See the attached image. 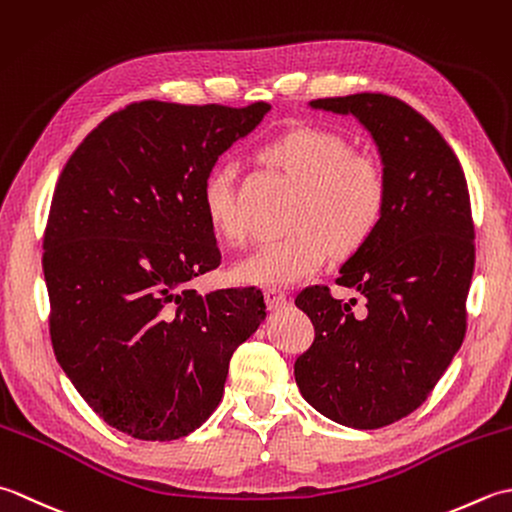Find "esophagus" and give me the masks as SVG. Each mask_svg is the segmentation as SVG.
<instances>
[{
	"instance_id": "1",
	"label": "esophagus",
	"mask_w": 512,
	"mask_h": 512,
	"mask_svg": "<svg viewBox=\"0 0 512 512\" xmlns=\"http://www.w3.org/2000/svg\"><path fill=\"white\" fill-rule=\"evenodd\" d=\"M265 302H267V309H269V311L280 309V307L287 305V294H285L283 289L271 287V289L265 291Z\"/></svg>"
}]
</instances>
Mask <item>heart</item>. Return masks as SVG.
<instances>
[{
	"label": "heart",
	"mask_w": 512,
	"mask_h": 512,
	"mask_svg": "<svg viewBox=\"0 0 512 512\" xmlns=\"http://www.w3.org/2000/svg\"><path fill=\"white\" fill-rule=\"evenodd\" d=\"M263 159L298 183L291 232L267 241L234 265L238 283L278 287L307 278L331 249L349 256L369 241L387 210V172L369 154L351 152L347 139L318 125H296L263 145ZM207 223L227 243L241 241L236 179L229 163L207 172L201 187Z\"/></svg>",
	"instance_id": "1"
}]
</instances>
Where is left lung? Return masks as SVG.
<instances>
[{"instance_id": "1", "label": "left lung", "mask_w": 512, "mask_h": 512, "mask_svg": "<svg viewBox=\"0 0 512 512\" xmlns=\"http://www.w3.org/2000/svg\"><path fill=\"white\" fill-rule=\"evenodd\" d=\"M311 108L353 114L378 145L387 210L373 236L340 267L349 302L314 285L296 296L316 338L294 364L311 406L351 429H380L420 406L466 333L475 227L464 170L442 134L404 101L360 92L316 99Z\"/></svg>"}]
</instances>
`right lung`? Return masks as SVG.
Wrapping results in <instances>:
<instances>
[{"mask_svg": "<svg viewBox=\"0 0 512 512\" xmlns=\"http://www.w3.org/2000/svg\"><path fill=\"white\" fill-rule=\"evenodd\" d=\"M271 110L139 101L72 152L44 234L50 340L103 422L145 442L196 431L232 353L265 320L256 287L198 294L221 265L201 203L218 156Z\"/></svg>", "mask_w": 512, "mask_h": 512, "instance_id": "1", "label": "right lung"}]
</instances>
